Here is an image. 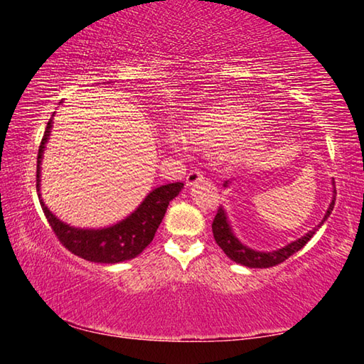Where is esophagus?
I'll return each instance as SVG.
<instances>
[{
  "mask_svg": "<svg viewBox=\"0 0 364 364\" xmlns=\"http://www.w3.org/2000/svg\"><path fill=\"white\" fill-rule=\"evenodd\" d=\"M202 180H204V175H202L200 170H191L186 176V184L188 186H194L196 183H199Z\"/></svg>",
  "mask_w": 364,
  "mask_h": 364,
  "instance_id": "34e87169",
  "label": "esophagus"
}]
</instances>
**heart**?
<instances>
[{
  "instance_id": "obj_1",
  "label": "heart",
  "mask_w": 364,
  "mask_h": 364,
  "mask_svg": "<svg viewBox=\"0 0 364 364\" xmlns=\"http://www.w3.org/2000/svg\"><path fill=\"white\" fill-rule=\"evenodd\" d=\"M268 133V125L258 110L237 101H225L184 123L178 139L202 151H220L231 146V160L245 162L264 146Z\"/></svg>"
}]
</instances>
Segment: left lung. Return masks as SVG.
Listing matches in <instances>:
<instances>
[{
	"instance_id": "1",
	"label": "left lung",
	"mask_w": 364,
	"mask_h": 364,
	"mask_svg": "<svg viewBox=\"0 0 364 364\" xmlns=\"http://www.w3.org/2000/svg\"><path fill=\"white\" fill-rule=\"evenodd\" d=\"M226 184H228V181L225 183V186H226ZM332 186H334V191H332L334 196H332V202L329 204L328 212H326L324 218L321 220V223L313 228L310 232H306L305 236H301L300 239H297V241L287 244L286 247L273 250V252H257L254 249L247 247V245H244L232 234L230 221H228L226 212L223 210V207L218 208V212H217V215H215V220L212 223V231H213L215 241H217V244L220 245L221 250H223L232 262L241 263V264H244V267H249V268L276 267V264L286 262L289 257L294 255L295 252H299L301 247H304V245L313 237V234H315L319 230V228L324 225V221L328 220L331 212L334 210V202H336V194H337L334 183H332Z\"/></svg>"
}]
</instances>
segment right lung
Segmentation results:
<instances>
[{
  "label": "right lung",
  "instance_id": "1",
  "mask_svg": "<svg viewBox=\"0 0 364 364\" xmlns=\"http://www.w3.org/2000/svg\"><path fill=\"white\" fill-rule=\"evenodd\" d=\"M51 127L53 119H49L38 149L36 191H38V199L45 217L59 242L73 255L95 263H119L132 260L139 255L156 236L170 200H173L180 194L183 183H168L152 189L130 217L119 221L114 226L102 228V230H80V228L65 225L64 221H60L48 210L40 194V165Z\"/></svg>",
  "mask_w": 364,
  "mask_h": 364
}]
</instances>
